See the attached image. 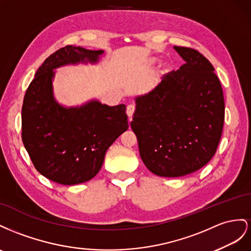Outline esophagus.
I'll return each instance as SVG.
<instances>
[{
    "label": "esophagus",
    "mask_w": 251,
    "mask_h": 251,
    "mask_svg": "<svg viewBox=\"0 0 251 251\" xmlns=\"http://www.w3.org/2000/svg\"><path fill=\"white\" fill-rule=\"evenodd\" d=\"M134 110H135V106L133 105V104H129L127 106V109H126V113H127V116L129 117V119L132 117V114H133V112H134Z\"/></svg>",
    "instance_id": "obj_1"
}]
</instances>
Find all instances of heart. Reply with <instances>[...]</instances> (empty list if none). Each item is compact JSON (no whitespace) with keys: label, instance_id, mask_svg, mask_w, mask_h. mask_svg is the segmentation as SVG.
I'll list each match as a JSON object with an SVG mask.
<instances>
[{"label":"heart","instance_id":"b5f03b06","mask_svg":"<svg viewBox=\"0 0 251 251\" xmlns=\"http://www.w3.org/2000/svg\"><path fill=\"white\" fill-rule=\"evenodd\" d=\"M151 61H152V62H155V61H156V60H155V59H152V60H151Z\"/></svg>","mask_w":251,"mask_h":251}]
</instances>
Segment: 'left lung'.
<instances>
[{
	"instance_id": "left-lung-1",
	"label": "left lung",
	"mask_w": 251,
	"mask_h": 251,
	"mask_svg": "<svg viewBox=\"0 0 251 251\" xmlns=\"http://www.w3.org/2000/svg\"><path fill=\"white\" fill-rule=\"evenodd\" d=\"M174 48L185 64L134 99L130 123L145 166L166 177L195 173L211 160L225 117L223 90L211 63L192 48Z\"/></svg>"
}]
</instances>
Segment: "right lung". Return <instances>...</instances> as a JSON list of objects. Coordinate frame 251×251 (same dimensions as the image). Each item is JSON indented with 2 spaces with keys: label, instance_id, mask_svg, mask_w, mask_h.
Instances as JSON below:
<instances>
[{
  "label": "right lung",
  "instance_id": "add662e5",
  "mask_svg": "<svg viewBox=\"0 0 251 251\" xmlns=\"http://www.w3.org/2000/svg\"><path fill=\"white\" fill-rule=\"evenodd\" d=\"M104 50L68 45L44 61L28 86L22 107V141L41 175L62 185L95 177L112 143L128 129L126 106L98 100L66 107L54 99L56 68L96 64Z\"/></svg>",
  "mask_w": 251,
  "mask_h": 251
}]
</instances>
